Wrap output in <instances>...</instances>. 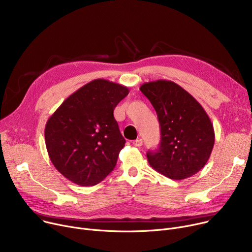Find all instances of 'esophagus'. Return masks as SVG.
I'll return each mask as SVG.
<instances>
[{
	"instance_id": "obj_1",
	"label": "esophagus",
	"mask_w": 252,
	"mask_h": 252,
	"mask_svg": "<svg viewBox=\"0 0 252 252\" xmlns=\"http://www.w3.org/2000/svg\"><path fill=\"white\" fill-rule=\"evenodd\" d=\"M132 145L136 147H141L143 145V141H142V139H137L132 142Z\"/></svg>"
}]
</instances>
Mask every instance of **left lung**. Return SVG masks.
Instances as JSON below:
<instances>
[{"label":"left lung","instance_id":"obj_1","mask_svg":"<svg viewBox=\"0 0 252 252\" xmlns=\"http://www.w3.org/2000/svg\"><path fill=\"white\" fill-rule=\"evenodd\" d=\"M140 90L155 108L161 129L158 150L147 153L149 164L174 180L194 175L208 162L215 144L209 115L188 91L172 81L144 83Z\"/></svg>","mask_w":252,"mask_h":252}]
</instances>
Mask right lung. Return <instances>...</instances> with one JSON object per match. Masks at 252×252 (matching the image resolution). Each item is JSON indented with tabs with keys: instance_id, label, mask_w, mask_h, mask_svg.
I'll list each match as a JSON object with an SVG mask.
<instances>
[{
	"instance_id": "1",
	"label": "right lung",
	"mask_w": 252,
	"mask_h": 252,
	"mask_svg": "<svg viewBox=\"0 0 252 252\" xmlns=\"http://www.w3.org/2000/svg\"><path fill=\"white\" fill-rule=\"evenodd\" d=\"M128 92L120 84L96 79L70 95L49 117L46 150L66 179L92 187L114 169L126 140L113 110Z\"/></svg>"
}]
</instances>
